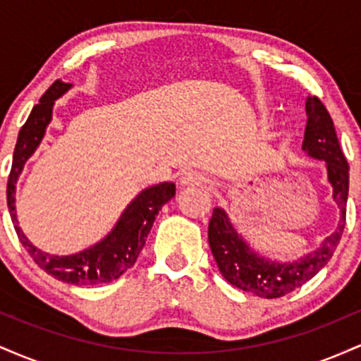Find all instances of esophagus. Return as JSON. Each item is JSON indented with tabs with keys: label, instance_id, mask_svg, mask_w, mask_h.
I'll return each mask as SVG.
<instances>
[{
	"label": "esophagus",
	"instance_id": "34e87169",
	"mask_svg": "<svg viewBox=\"0 0 361 361\" xmlns=\"http://www.w3.org/2000/svg\"><path fill=\"white\" fill-rule=\"evenodd\" d=\"M180 183L183 186H204V188H212V181L205 178L200 173L195 171H185L181 173Z\"/></svg>",
	"mask_w": 361,
	"mask_h": 361
}]
</instances>
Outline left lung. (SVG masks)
<instances>
[{"instance_id":"8db88e82","label":"left lung","mask_w":361,"mask_h":361,"mask_svg":"<svg viewBox=\"0 0 361 361\" xmlns=\"http://www.w3.org/2000/svg\"><path fill=\"white\" fill-rule=\"evenodd\" d=\"M305 114L307 123L302 151L314 159L326 161L327 181L333 186V200L341 209L336 231L327 235L316 251L292 263H281L267 259L252 251L241 235L235 233L234 226L222 209H214L209 222L210 250L224 279L234 287L255 293L261 299H279L316 276L331 259L345 231L350 166L339 147L333 118L317 97H307Z\"/></svg>"}]
</instances>
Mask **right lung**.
<instances>
[{"mask_svg":"<svg viewBox=\"0 0 361 361\" xmlns=\"http://www.w3.org/2000/svg\"><path fill=\"white\" fill-rule=\"evenodd\" d=\"M73 85L62 81H54L40 98V102L32 109L27 122L20 128L18 139L13 152V164H11L10 176L6 185V200L10 210L11 222H13L16 235L20 243L27 250L30 258L42 268L45 273L54 279L71 285H98L109 283L118 279L123 271L134 267L139 252L146 244L147 234L154 224L156 215L159 214L161 207L175 197V183H164L149 186L142 190L128 207L120 215L118 222L111 229V233L88 250L76 252L71 256H56L44 252L27 239L18 227L15 214V188L20 173L27 163V159L39 147L40 140L44 139L45 128L52 118V106L57 98H61Z\"/></svg>","mask_w":361,"mask_h":361,"instance_id":"obj_1","label":"right lung"}]
</instances>
